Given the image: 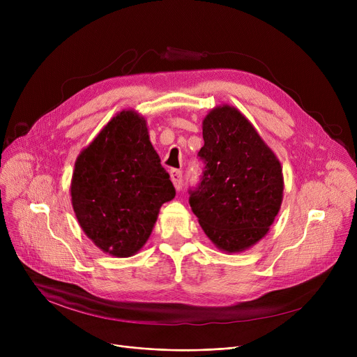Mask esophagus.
Here are the masks:
<instances>
[{
	"instance_id": "1",
	"label": "esophagus",
	"mask_w": 357,
	"mask_h": 357,
	"mask_svg": "<svg viewBox=\"0 0 357 357\" xmlns=\"http://www.w3.org/2000/svg\"><path fill=\"white\" fill-rule=\"evenodd\" d=\"M171 179L174 182V186L176 188V191H179L182 188V172L178 171V169H172V171H171Z\"/></svg>"
}]
</instances>
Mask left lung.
<instances>
[{
	"label": "left lung",
	"instance_id": "1",
	"mask_svg": "<svg viewBox=\"0 0 357 357\" xmlns=\"http://www.w3.org/2000/svg\"><path fill=\"white\" fill-rule=\"evenodd\" d=\"M205 167L190 205L204 233L226 253L264 238L284 198L279 159L253 124L231 105L213 108L202 120Z\"/></svg>",
	"mask_w": 357,
	"mask_h": 357
}]
</instances>
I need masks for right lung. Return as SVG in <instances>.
Here are the masks:
<instances>
[{
    "instance_id": "obj_1",
    "label": "right lung",
    "mask_w": 357,
    "mask_h": 357,
    "mask_svg": "<svg viewBox=\"0 0 357 357\" xmlns=\"http://www.w3.org/2000/svg\"><path fill=\"white\" fill-rule=\"evenodd\" d=\"M70 197L81 229L104 253L130 257L146 245L175 188L139 112L123 109L82 150Z\"/></svg>"
}]
</instances>
